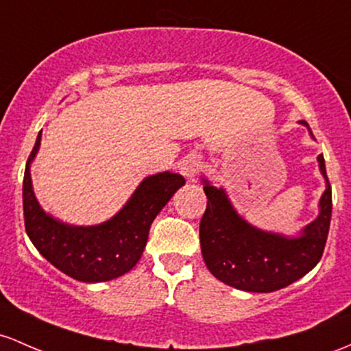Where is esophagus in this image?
<instances>
[{"instance_id":"1","label":"esophagus","mask_w":351,"mask_h":351,"mask_svg":"<svg viewBox=\"0 0 351 351\" xmlns=\"http://www.w3.org/2000/svg\"><path fill=\"white\" fill-rule=\"evenodd\" d=\"M199 169H202V160L196 155L186 156L182 161V165H180V171H182V175L186 176L188 180H193L195 176L198 175Z\"/></svg>"}]
</instances>
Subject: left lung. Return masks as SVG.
Instances as JSON below:
<instances>
[{
    "label": "left lung",
    "instance_id": "obj_1",
    "mask_svg": "<svg viewBox=\"0 0 351 351\" xmlns=\"http://www.w3.org/2000/svg\"><path fill=\"white\" fill-rule=\"evenodd\" d=\"M306 126V121H300ZM325 191L318 203V217L296 237L265 232L250 225L234 210L225 188L213 186L203 178L208 198L199 223V243L208 269L219 282L237 290L269 293L282 290L317 267L325 250L332 219V186L326 176L325 158L318 155Z\"/></svg>",
    "mask_w": 351,
    "mask_h": 351
}]
</instances>
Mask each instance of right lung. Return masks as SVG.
<instances>
[{
	"instance_id": "obj_1",
	"label": "right lung",
	"mask_w": 351,
	"mask_h": 351,
	"mask_svg": "<svg viewBox=\"0 0 351 351\" xmlns=\"http://www.w3.org/2000/svg\"><path fill=\"white\" fill-rule=\"evenodd\" d=\"M40 145L41 132L23 180L25 226L32 243L53 267L78 282H110L128 273L143 255L153 219L184 184L183 176L169 171L146 176L114 217L99 225H68L46 213L34 196L29 168Z\"/></svg>"
}]
</instances>
